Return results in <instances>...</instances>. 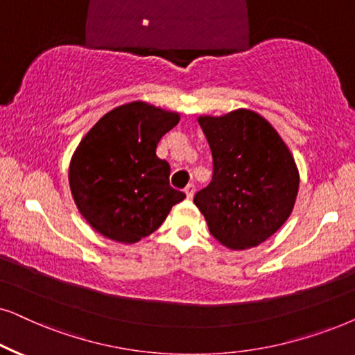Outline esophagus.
Wrapping results in <instances>:
<instances>
[{"mask_svg":"<svg viewBox=\"0 0 355 355\" xmlns=\"http://www.w3.org/2000/svg\"><path fill=\"white\" fill-rule=\"evenodd\" d=\"M184 192H186L187 199H192V197H194V194H196V186L192 182L187 184L186 189H184Z\"/></svg>","mask_w":355,"mask_h":355,"instance_id":"esophagus-1","label":"esophagus"}]
</instances>
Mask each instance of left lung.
I'll list each match as a JSON object with an SVG mask.
<instances>
[{"label": "left lung", "instance_id": "8db88e82", "mask_svg": "<svg viewBox=\"0 0 355 355\" xmlns=\"http://www.w3.org/2000/svg\"><path fill=\"white\" fill-rule=\"evenodd\" d=\"M214 174L194 197L210 233L230 250H248L272 236L292 214L300 176L275 128L248 109L199 117Z\"/></svg>", "mask_w": 355, "mask_h": 355}]
</instances>
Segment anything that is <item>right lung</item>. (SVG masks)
Here are the masks:
<instances>
[{
    "mask_svg": "<svg viewBox=\"0 0 355 355\" xmlns=\"http://www.w3.org/2000/svg\"><path fill=\"white\" fill-rule=\"evenodd\" d=\"M179 122L141 101L119 105L86 133L70 163L78 210L103 236L137 243L161 227L186 194L169 186L168 161L156 156L161 137Z\"/></svg>",
    "mask_w": 355,
    "mask_h": 355,
    "instance_id": "right-lung-1",
    "label": "right lung"
}]
</instances>
